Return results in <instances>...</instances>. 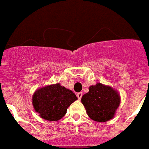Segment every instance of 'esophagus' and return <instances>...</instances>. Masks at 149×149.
<instances>
[{"instance_id":"34e87169","label":"esophagus","mask_w":149,"mask_h":149,"mask_svg":"<svg viewBox=\"0 0 149 149\" xmlns=\"http://www.w3.org/2000/svg\"><path fill=\"white\" fill-rule=\"evenodd\" d=\"M82 96H83V93H82L81 92L77 93V98H78V100H81V98H82Z\"/></svg>"}]
</instances>
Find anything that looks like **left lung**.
Segmentation results:
<instances>
[{
  "mask_svg": "<svg viewBox=\"0 0 149 149\" xmlns=\"http://www.w3.org/2000/svg\"><path fill=\"white\" fill-rule=\"evenodd\" d=\"M81 102L92 120L105 122L114 117L120 105V96L111 87L98 83L90 87L89 92L82 96Z\"/></svg>",
  "mask_w": 149,
  "mask_h": 149,
  "instance_id": "1",
  "label": "left lung"
}]
</instances>
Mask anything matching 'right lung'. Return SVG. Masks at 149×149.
I'll list each match as a JSON object with an SVG mask.
<instances>
[{"instance_id": "add662e5", "label": "right lung", "mask_w": 149, "mask_h": 149, "mask_svg": "<svg viewBox=\"0 0 149 149\" xmlns=\"http://www.w3.org/2000/svg\"><path fill=\"white\" fill-rule=\"evenodd\" d=\"M77 99L72 90L56 84L37 90L33 95L32 104L42 118L56 121L64 116L68 107Z\"/></svg>"}]
</instances>
